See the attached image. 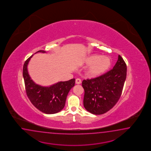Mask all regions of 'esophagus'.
<instances>
[{"instance_id": "esophagus-1", "label": "esophagus", "mask_w": 151, "mask_h": 151, "mask_svg": "<svg viewBox=\"0 0 151 151\" xmlns=\"http://www.w3.org/2000/svg\"><path fill=\"white\" fill-rule=\"evenodd\" d=\"M81 83V80H80V79L77 78L76 80V84H80Z\"/></svg>"}]
</instances>
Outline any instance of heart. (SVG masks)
Listing matches in <instances>:
<instances>
[{
  "label": "heart",
  "mask_w": 151,
  "mask_h": 151,
  "mask_svg": "<svg viewBox=\"0 0 151 151\" xmlns=\"http://www.w3.org/2000/svg\"><path fill=\"white\" fill-rule=\"evenodd\" d=\"M86 65H90L86 71V76L90 78L100 77L109 70L111 62L109 57L93 55L87 58Z\"/></svg>",
  "instance_id": "1"
}]
</instances>
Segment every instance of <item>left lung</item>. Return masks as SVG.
<instances>
[{
    "instance_id": "obj_1",
    "label": "left lung",
    "mask_w": 151,
    "mask_h": 151,
    "mask_svg": "<svg viewBox=\"0 0 151 151\" xmlns=\"http://www.w3.org/2000/svg\"><path fill=\"white\" fill-rule=\"evenodd\" d=\"M127 68L120 55L112 70L100 77L83 80V106L88 111L101 115L108 111L121 97L127 78Z\"/></svg>"
}]
</instances>
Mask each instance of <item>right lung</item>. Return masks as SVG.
Instances as JSON below:
<instances>
[{
	"mask_svg": "<svg viewBox=\"0 0 151 151\" xmlns=\"http://www.w3.org/2000/svg\"><path fill=\"white\" fill-rule=\"evenodd\" d=\"M45 53L44 50L36 52ZM32 55L26 60L23 67L25 89L28 98L36 108L47 114L59 112L65 106L68 92L75 85V79L66 81H60L49 87H43L36 84L31 79L28 72L27 65Z\"/></svg>",
	"mask_w": 151,
	"mask_h": 151,
	"instance_id": "1",
	"label": "right lung"
}]
</instances>
